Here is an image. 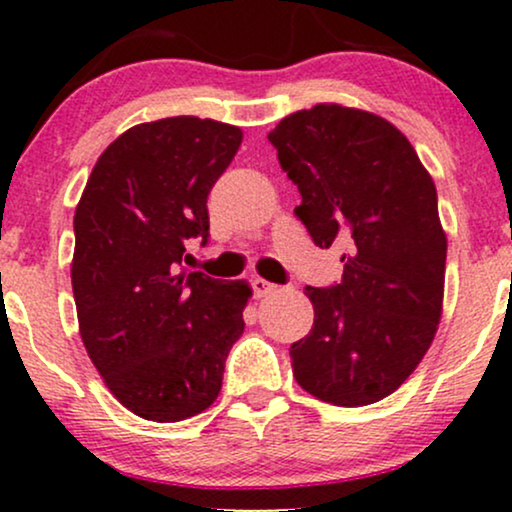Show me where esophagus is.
<instances>
[{"mask_svg":"<svg viewBox=\"0 0 512 512\" xmlns=\"http://www.w3.org/2000/svg\"><path fill=\"white\" fill-rule=\"evenodd\" d=\"M276 289L274 284H269L267 279H262V276H255L252 279V291H255V298H264L267 293H272Z\"/></svg>","mask_w":512,"mask_h":512,"instance_id":"obj_1","label":"esophagus"}]
</instances>
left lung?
I'll list each match as a JSON object with an SVG mask.
<instances>
[{
  "label": "left lung",
  "mask_w": 512,
  "mask_h": 512,
  "mask_svg": "<svg viewBox=\"0 0 512 512\" xmlns=\"http://www.w3.org/2000/svg\"><path fill=\"white\" fill-rule=\"evenodd\" d=\"M301 192L296 216L317 248L346 245L342 284L308 286L313 330L291 344L305 392L363 407L414 373L443 315L448 238L433 178L385 117L339 103L286 115L269 132Z\"/></svg>",
  "instance_id": "1"
}]
</instances>
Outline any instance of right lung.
<instances>
[{
  "instance_id": "1",
  "label": "right lung",
  "mask_w": 512,
  "mask_h": 512,
  "mask_svg": "<svg viewBox=\"0 0 512 512\" xmlns=\"http://www.w3.org/2000/svg\"><path fill=\"white\" fill-rule=\"evenodd\" d=\"M240 142V127L192 115L134 125L103 151L76 204L81 342L117 402L146 421L209 409L243 334L248 281L180 269L187 238L207 243V197Z\"/></svg>"
}]
</instances>
